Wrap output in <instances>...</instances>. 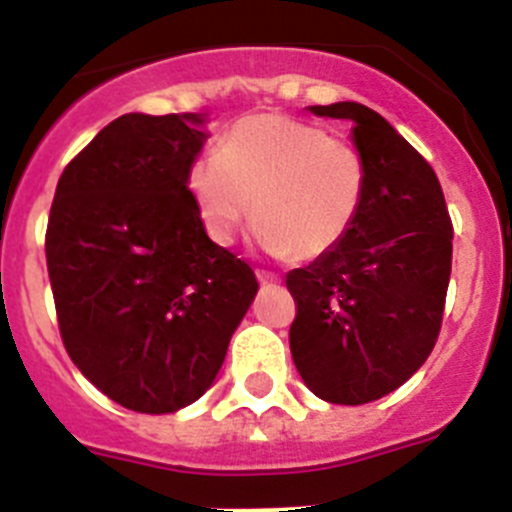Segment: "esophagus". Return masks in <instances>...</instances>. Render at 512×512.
<instances>
[{
  "label": "esophagus",
  "instance_id": "obj_1",
  "mask_svg": "<svg viewBox=\"0 0 512 512\" xmlns=\"http://www.w3.org/2000/svg\"><path fill=\"white\" fill-rule=\"evenodd\" d=\"M256 277H259L261 284H279V277L271 274V271H256Z\"/></svg>",
  "mask_w": 512,
  "mask_h": 512
}]
</instances>
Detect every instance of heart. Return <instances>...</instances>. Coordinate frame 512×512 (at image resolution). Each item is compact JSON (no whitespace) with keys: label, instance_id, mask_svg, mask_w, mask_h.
<instances>
[{"label":"heart","instance_id":"heart-1","mask_svg":"<svg viewBox=\"0 0 512 512\" xmlns=\"http://www.w3.org/2000/svg\"><path fill=\"white\" fill-rule=\"evenodd\" d=\"M187 187L220 246H230L256 215V243L266 253L318 261L359 220L366 164L359 148L315 122L261 112L235 122L217 153L194 161Z\"/></svg>","mask_w":512,"mask_h":512}]
</instances>
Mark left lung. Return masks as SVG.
Instances as JSON below:
<instances>
[{
    "label": "left lung",
    "instance_id": "obj_1",
    "mask_svg": "<svg viewBox=\"0 0 512 512\" xmlns=\"http://www.w3.org/2000/svg\"><path fill=\"white\" fill-rule=\"evenodd\" d=\"M307 110L354 122L366 197L336 251L287 274L289 348L320 400L364 405L408 382L436 346L454 228L436 171L379 112L359 102Z\"/></svg>",
    "mask_w": 512,
    "mask_h": 512
}]
</instances>
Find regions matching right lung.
Segmentation results:
<instances>
[{"instance_id":"obj_1","label":"right lung","mask_w":512,"mask_h":512,"mask_svg":"<svg viewBox=\"0 0 512 512\" xmlns=\"http://www.w3.org/2000/svg\"><path fill=\"white\" fill-rule=\"evenodd\" d=\"M207 115L112 120L63 169L45 259L63 346L135 413L200 400L259 292L246 261L207 238L187 176Z\"/></svg>"}]
</instances>
